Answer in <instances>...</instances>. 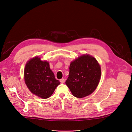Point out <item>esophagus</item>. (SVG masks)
Segmentation results:
<instances>
[{
	"mask_svg": "<svg viewBox=\"0 0 132 132\" xmlns=\"http://www.w3.org/2000/svg\"><path fill=\"white\" fill-rule=\"evenodd\" d=\"M60 83L63 84V83L65 82V80H64V79H63V78H62V79H60Z\"/></svg>",
	"mask_w": 132,
	"mask_h": 132,
	"instance_id": "1",
	"label": "esophagus"
}]
</instances>
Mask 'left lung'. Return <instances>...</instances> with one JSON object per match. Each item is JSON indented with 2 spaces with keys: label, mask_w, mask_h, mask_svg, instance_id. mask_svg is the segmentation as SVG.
Here are the masks:
<instances>
[{
  "label": "left lung",
  "mask_w": 132,
  "mask_h": 132,
  "mask_svg": "<svg viewBox=\"0 0 132 132\" xmlns=\"http://www.w3.org/2000/svg\"><path fill=\"white\" fill-rule=\"evenodd\" d=\"M101 76V69L93 56L84 54L70 63L68 78L65 81L72 94L82 98L97 88Z\"/></svg>",
  "instance_id": "8db88e82"
}]
</instances>
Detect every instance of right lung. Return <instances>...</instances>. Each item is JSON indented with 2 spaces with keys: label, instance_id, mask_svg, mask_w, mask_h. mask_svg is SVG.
Listing matches in <instances>:
<instances>
[{
  "label": "right lung",
  "instance_id": "add662e5",
  "mask_svg": "<svg viewBox=\"0 0 132 132\" xmlns=\"http://www.w3.org/2000/svg\"><path fill=\"white\" fill-rule=\"evenodd\" d=\"M24 80L32 93L43 99L51 97L60 83L50 69L49 63L38 56L30 59L24 69Z\"/></svg>",
  "mask_w": 132,
  "mask_h": 132
}]
</instances>
